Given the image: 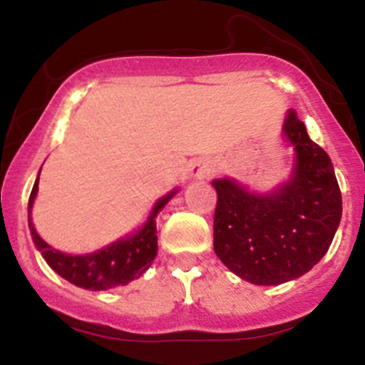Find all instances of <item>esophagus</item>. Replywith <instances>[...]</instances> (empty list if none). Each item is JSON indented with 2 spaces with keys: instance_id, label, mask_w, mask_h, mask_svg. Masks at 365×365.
Wrapping results in <instances>:
<instances>
[{
  "instance_id": "34e87169",
  "label": "esophagus",
  "mask_w": 365,
  "mask_h": 365,
  "mask_svg": "<svg viewBox=\"0 0 365 365\" xmlns=\"http://www.w3.org/2000/svg\"><path fill=\"white\" fill-rule=\"evenodd\" d=\"M210 173H212V169H210L208 162L205 160H196L190 165V176H192V178H206Z\"/></svg>"
}]
</instances>
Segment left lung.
Returning a JSON list of instances; mask_svg holds the SVG:
<instances>
[{"label":"left lung","mask_w":365,"mask_h":365,"mask_svg":"<svg viewBox=\"0 0 365 365\" xmlns=\"http://www.w3.org/2000/svg\"><path fill=\"white\" fill-rule=\"evenodd\" d=\"M281 138L293 150V165L274 189H249L231 176L212 180L213 251L235 275L257 286L307 274L329 251L342 215L332 160L292 109Z\"/></svg>","instance_id":"obj_1"}]
</instances>
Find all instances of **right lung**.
Listing matches in <instances>:
<instances>
[{"label": "right lung", "instance_id": "obj_1", "mask_svg": "<svg viewBox=\"0 0 365 365\" xmlns=\"http://www.w3.org/2000/svg\"><path fill=\"white\" fill-rule=\"evenodd\" d=\"M38 180L40 173L36 175L35 185L29 194L28 203V226L31 233L33 244L36 251L42 254L51 268L58 275L68 281L70 284L91 292H104V289L118 288V286H127L134 279L141 277L157 256V215L165 205L169 203L173 196L178 192V187L169 190L165 196L157 200L153 208L150 210V215L145 222L134 230L132 233L118 238L111 244L97 249L93 252L86 254H68L58 251L53 245L47 244L35 230V224L31 220V210L35 205L36 194H38Z\"/></svg>", "mask_w": 365, "mask_h": 365}]
</instances>
